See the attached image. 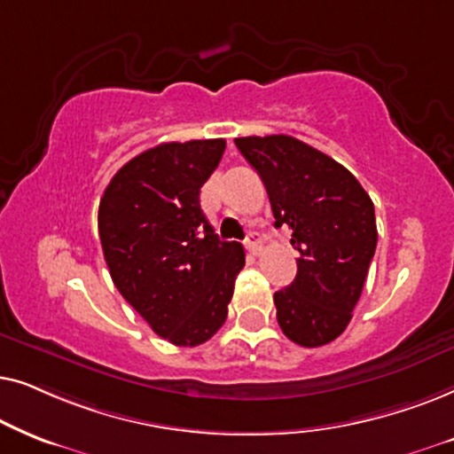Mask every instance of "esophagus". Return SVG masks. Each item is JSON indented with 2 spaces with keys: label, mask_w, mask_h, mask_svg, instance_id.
Instances as JSON below:
<instances>
[{
  "label": "esophagus",
  "mask_w": 454,
  "mask_h": 454,
  "mask_svg": "<svg viewBox=\"0 0 454 454\" xmlns=\"http://www.w3.org/2000/svg\"><path fill=\"white\" fill-rule=\"evenodd\" d=\"M245 245H247V249L253 253V255H259V251H262V237H259L257 232H249L247 234Z\"/></svg>",
  "instance_id": "obj_1"
}]
</instances>
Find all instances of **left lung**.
Masks as SVG:
<instances>
[{
  "mask_svg": "<svg viewBox=\"0 0 454 454\" xmlns=\"http://www.w3.org/2000/svg\"><path fill=\"white\" fill-rule=\"evenodd\" d=\"M268 191L274 226L293 231L297 276L274 294L284 334L322 347L347 328L376 253L373 203L330 155L288 135L234 138Z\"/></svg>",
  "mask_w": 454,
  "mask_h": 454,
  "instance_id": "obj_1",
  "label": "left lung"
}]
</instances>
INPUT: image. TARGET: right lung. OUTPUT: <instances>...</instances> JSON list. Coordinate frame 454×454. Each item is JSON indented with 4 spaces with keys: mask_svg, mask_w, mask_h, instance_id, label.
Returning <instances> with one entry per match:
<instances>
[{
    "mask_svg": "<svg viewBox=\"0 0 454 454\" xmlns=\"http://www.w3.org/2000/svg\"><path fill=\"white\" fill-rule=\"evenodd\" d=\"M223 149V138L157 145L120 168L99 203L114 284L176 347H197L222 328L245 265L243 247L217 239L199 203Z\"/></svg>",
    "mask_w": 454,
    "mask_h": 454,
    "instance_id": "right-lung-1",
    "label": "right lung"
}]
</instances>
